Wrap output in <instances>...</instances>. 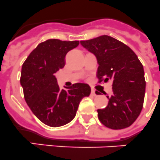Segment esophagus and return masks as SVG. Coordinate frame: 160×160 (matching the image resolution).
Here are the masks:
<instances>
[{"mask_svg":"<svg viewBox=\"0 0 160 160\" xmlns=\"http://www.w3.org/2000/svg\"><path fill=\"white\" fill-rule=\"evenodd\" d=\"M91 93H92V96H96V95H97L96 91H95L94 89H92V91H91Z\"/></svg>","mask_w":160,"mask_h":160,"instance_id":"esophagus-1","label":"esophagus"}]
</instances>
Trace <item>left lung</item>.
<instances>
[{"mask_svg": "<svg viewBox=\"0 0 160 160\" xmlns=\"http://www.w3.org/2000/svg\"><path fill=\"white\" fill-rule=\"evenodd\" d=\"M80 44L96 57L99 82L112 81L113 92L107 96L108 105L98 110L99 120L111 129L128 128L138 119L144 102L146 80L142 62L128 45L107 35Z\"/></svg>", "mask_w": 160, "mask_h": 160, "instance_id": "left-lung-1", "label": "left lung"}]
</instances>
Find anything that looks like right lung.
<instances>
[{"instance_id":"add662e5","label":"right lung","mask_w":160,"mask_h":160,"mask_svg":"<svg viewBox=\"0 0 160 160\" xmlns=\"http://www.w3.org/2000/svg\"><path fill=\"white\" fill-rule=\"evenodd\" d=\"M79 41L50 39L40 43L22 64L20 84L27 104L42 123L60 127L75 118L80 101L91 92L89 85L76 83L60 89L54 74L64 68L68 51Z\"/></svg>"}]
</instances>
